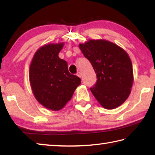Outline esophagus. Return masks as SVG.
Listing matches in <instances>:
<instances>
[{"label": "esophagus", "mask_w": 155, "mask_h": 155, "mask_svg": "<svg viewBox=\"0 0 155 155\" xmlns=\"http://www.w3.org/2000/svg\"><path fill=\"white\" fill-rule=\"evenodd\" d=\"M77 75L78 76V77H79V78H81V72H78V73H77Z\"/></svg>", "instance_id": "obj_1"}]
</instances>
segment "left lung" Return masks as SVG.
<instances>
[{"label": "left lung", "mask_w": 155, "mask_h": 155, "mask_svg": "<svg viewBox=\"0 0 155 155\" xmlns=\"http://www.w3.org/2000/svg\"><path fill=\"white\" fill-rule=\"evenodd\" d=\"M78 46L96 74L97 82L90 90L97 101L107 109L121 105L129 96L134 79L127 51L102 39L89 40Z\"/></svg>", "instance_id": "8db88e82"}]
</instances>
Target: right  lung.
I'll return each instance as SVG.
<instances>
[{
	"instance_id": "right-lung-1",
	"label": "right lung",
	"mask_w": 155,
	"mask_h": 155,
	"mask_svg": "<svg viewBox=\"0 0 155 155\" xmlns=\"http://www.w3.org/2000/svg\"><path fill=\"white\" fill-rule=\"evenodd\" d=\"M64 42L41 46L29 67V81L35 99L45 108L59 111L72 98L81 84L80 78L68 71V64L59 57Z\"/></svg>"
}]
</instances>
